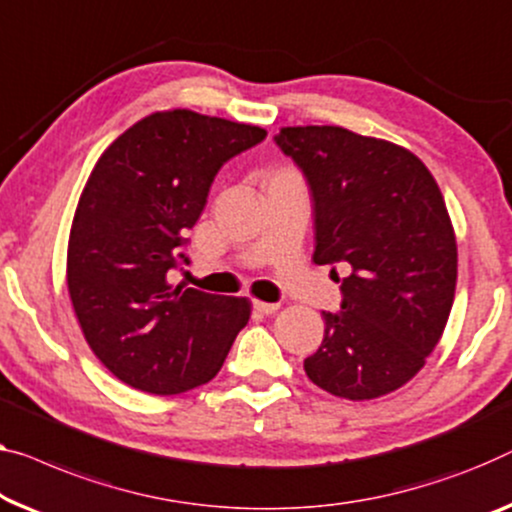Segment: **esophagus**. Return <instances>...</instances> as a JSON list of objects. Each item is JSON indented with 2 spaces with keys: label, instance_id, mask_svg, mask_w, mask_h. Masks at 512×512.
<instances>
[{
  "label": "esophagus",
  "instance_id": "esophagus-1",
  "mask_svg": "<svg viewBox=\"0 0 512 512\" xmlns=\"http://www.w3.org/2000/svg\"><path fill=\"white\" fill-rule=\"evenodd\" d=\"M253 308L257 310V312H262V315H273V312H276L280 305L278 303H266V301H253Z\"/></svg>",
  "mask_w": 512,
  "mask_h": 512
}]
</instances>
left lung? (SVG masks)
<instances>
[{
	"mask_svg": "<svg viewBox=\"0 0 512 512\" xmlns=\"http://www.w3.org/2000/svg\"><path fill=\"white\" fill-rule=\"evenodd\" d=\"M273 140L308 181L312 259L349 269L305 375L347 400L391 393L423 368L453 308L457 246L444 195L411 151L377 137L294 126Z\"/></svg>",
	"mask_w": 512,
	"mask_h": 512,
	"instance_id": "left-lung-1",
	"label": "left lung"
}]
</instances>
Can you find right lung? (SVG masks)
I'll use <instances>...</instances> for the list:
<instances>
[{
    "label": "right lung",
    "instance_id": "add662e5",
    "mask_svg": "<svg viewBox=\"0 0 512 512\" xmlns=\"http://www.w3.org/2000/svg\"><path fill=\"white\" fill-rule=\"evenodd\" d=\"M266 137L190 110L121 133L91 170L68 239L66 280L82 333L105 368L151 395L218 375L250 301L170 285L220 167Z\"/></svg>",
    "mask_w": 512,
    "mask_h": 512
}]
</instances>
